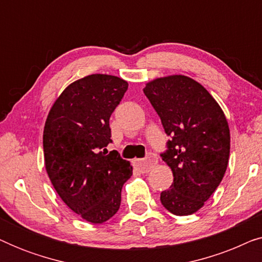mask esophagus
<instances>
[{
    "mask_svg": "<svg viewBox=\"0 0 262 262\" xmlns=\"http://www.w3.org/2000/svg\"><path fill=\"white\" fill-rule=\"evenodd\" d=\"M156 162H157V157L154 155V154H149L148 157L144 160H136L135 164L141 173H148V171L151 169L154 164H156Z\"/></svg>",
    "mask_w": 262,
    "mask_h": 262,
    "instance_id": "34e87169",
    "label": "esophagus"
}]
</instances>
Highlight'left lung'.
I'll return each instance as SVG.
<instances>
[{
	"label": "left lung",
	"mask_w": 262,
	"mask_h": 262,
	"mask_svg": "<svg viewBox=\"0 0 262 262\" xmlns=\"http://www.w3.org/2000/svg\"><path fill=\"white\" fill-rule=\"evenodd\" d=\"M167 136L161 157L173 184L161 203L177 216L202 209L223 179L230 154V131L221 106L198 82L184 75L156 78L143 89Z\"/></svg>",
	"instance_id": "left-lung-1"
}]
</instances>
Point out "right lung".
I'll return each mask as SVG.
<instances>
[{"instance_id": "right-lung-1", "label": "right lung", "mask_w": 262, "mask_h": 262, "mask_svg": "<svg viewBox=\"0 0 262 262\" xmlns=\"http://www.w3.org/2000/svg\"><path fill=\"white\" fill-rule=\"evenodd\" d=\"M117 76L94 74L64 89L50 110L42 146L45 168L56 192L87 222L101 224L120 207L130 162L107 154L110 118L127 91ZM104 151L102 152V150Z\"/></svg>"}]
</instances>
